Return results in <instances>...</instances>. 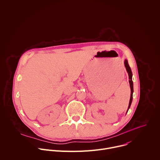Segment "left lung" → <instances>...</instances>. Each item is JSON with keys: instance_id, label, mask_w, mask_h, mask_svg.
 Returning <instances> with one entry per match:
<instances>
[{"instance_id": "1", "label": "left lung", "mask_w": 160, "mask_h": 160, "mask_svg": "<svg viewBox=\"0 0 160 160\" xmlns=\"http://www.w3.org/2000/svg\"><path fill=\"white\" fill-rule=\"evenodd\" d=\"M124 64H125V66L126 68V70H127V72H128V78H129V83H130V89H131V94H130V102H129V104H128V110H127V112L131 106V103L132 102V98H133V82H132V70L130 69V68L128 65V61L127 59L125 60V62H124Z\"/></svg>"}]
</instances>
